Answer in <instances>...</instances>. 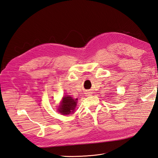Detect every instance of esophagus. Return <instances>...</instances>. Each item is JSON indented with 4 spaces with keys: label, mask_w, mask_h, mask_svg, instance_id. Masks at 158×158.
<instances>
[{
    "label": "esophagus",
    "mask_w": 158,
    "mask_h": 158,
    "mask_svg": "<svg viewBox=\"0 0 158 158\" xmlns=\"http://www.w3.org/2000/svg\"><path fill=\"white\" fill-rule=\"evenodd\" d=\"M86 94V95H87V96H89V95H92V94H91V92H87L86 94Z\"/></svg>",
    "instance_id": "34e87169"
}]
</instances>
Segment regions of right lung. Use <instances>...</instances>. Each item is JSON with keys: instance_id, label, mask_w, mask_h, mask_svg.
I'll return each mask as SVG.
<instances>
[{"instance_id": "obj_1", "label": "right lung", "mask_w": 158, "mask_h": 158, "mask_svg": "<svg viewBox=\"0 0 158 158\" xmlns=\"http://www.w3.org/2000/svg\"><path fill=\"white\" fill-rule=\"evenodd\" d=\"M76 103H77V99H74L70 95H65V97H63L58 109L59 111L62 114H69L74 111Z\"/></svg>"}]
</instances>
